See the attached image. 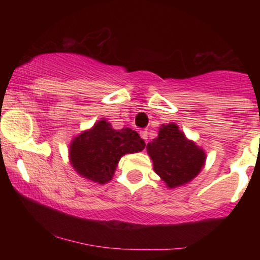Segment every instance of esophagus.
Segmentation results:
<instances>
[{
	"mask_svg": "<svg viewBox=\"0 0 260 260\" xmlns=\"http://www.w3.org/2000/svg\"><path fill=\"white\" fill-rule=\"evenodd\" d=\"M139 134H140V137H142L143 139L148 140V131L147 129H145V131H140Z\"/></svg>",
	"mask_w": 260,
	"mask_h": 260,
	"instance_id": "esophagus-1",
	"label": "esophagus"
}]
</instances>
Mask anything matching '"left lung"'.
I'll list each match as a JSON object with an SVG mask.
<instances>
[{"mask_svg": "<svg viewBox=\"0 0 260 260\" xmlns=\"http://www.w3.org/2000/svg\"><path fill=\"white\" fill-rule=\"evenodd\" d=\"M147 151L153 160L154 171L169 188L190 182L205 164L204 150L188 140L174 122L160 127L159 136L148 143Z\"/></svg>", "mask_w": 260, "mask_h": 260, "instance_id": "left-lung-1", "label": "left lung"}]
</instances>
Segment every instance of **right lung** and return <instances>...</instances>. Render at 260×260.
<instances>
[{
  "label": "right lung",
  "mask_w": 260,
  "mask_h": 260,
  "mask_svg": "<svg viewBox=\"0 0 260 260\" xmlns=\"http://www.w3.org/2000/svg\"><path fill=\"white\" fill-rule=\"evenodd\" d=\"M144 148V140L136 131L113 129L111 123L103 118L72 140L70 162L82 177L105 184L112 180L118 161L124 154L138 153Z\"/></svg>",
  "instance_id": "obj_1"
}]
</instances>
